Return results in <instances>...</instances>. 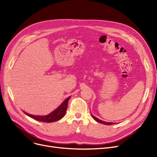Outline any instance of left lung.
<instances>
[{"label":"left lung","instance_id":"obj_1","mask_svg":"<svg viewBox=\"0 0 157 157\" xmlns=\"http://www.w3.org/2000/svg\"><path fill=\"white\" fill-rule=\"evenodd\" d=\"M92 117L94 118V120H95L96 121H97V122H98V123H102V124H104V125H113V124H114V123L106 122V121H102V120H99V119H98V118H96L95 117L93 116L92 114Z\"/></svg>","mask_w":157,"mask_h":157}]
</instances>
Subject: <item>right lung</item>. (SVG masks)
Segmentation results:
<instances>
[{"label":"right lung","mask_w":157,"mask_h":157,"mask_svg":"<svg viewBox=\"0 0 157 157\" xmlns=\"http://www.w3.org/2000/svg\"><path fill=\"white\" fill-rule=\"evenodd\" d=\"M70 97H71V96L66 98V99L61 104V105L59 107V108H56L55 111L52 112L50 114H49L48 115H45V116H36V115H32V114H29L25 112H24V113L27 114V116L30 117V118L34 119L36 120L39 121L46 122V123H51V122H54V121H58L64 117L66 110H67V109L68 101L69 100Z\"/></svg>","instance_id":"add662e5"}]
</instances>
